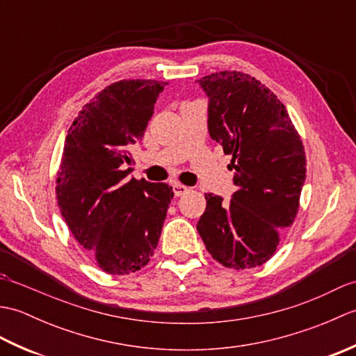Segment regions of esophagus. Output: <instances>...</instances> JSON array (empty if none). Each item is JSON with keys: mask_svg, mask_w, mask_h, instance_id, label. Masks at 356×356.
Wrapping results in <instances>:
<instances>
[{"mask_svg": "<svg viewBox=\"0 0 356 356\" xmlns=\"http://www.w3.org/2000/svg\"><path fill=\"white\" fill-rule=\"evenodd\" d=\"M172 191H174V195H177V197H180V195H184L188 193V188L182 184H174L172 185Z\"/></svg>", "mask_w": 356, "mask_h": 356, "instance_id": "esophagus-1", "label": "esophagus"}]
</instances>
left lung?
Wrapping results in <instances>:
<instances>
[{"mask_svg": "<svg viewBox=\"0 0 356 356\" xmlns=\"http://www.w3.org/2000/svg\"><path fill=\"white\" fill-rule=\"evenodd\" d=\"M208 96V131L231 154L237 191L226 203L205 194L197 231L208 252L226 268L251 269L275 254L297 216L306 180L300 136L278 97L241 72L197 81Z\"/></svg>", "mask_w": 356, "mask_h": 356, "instance_id": "obj_1", "label": "left lung"}]
</instances>
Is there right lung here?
I'll use <instances>...</instances> for the list:
<instances>
[{
	"label": "right lung",
	"instance_id": "right-lung-1",
	"mask_svg": "<svg viewBox=\"0 0 356 356\" xmlns=\"http://www.w3.org/2000/svg\"><path fill=\"white\" fill-rule=\"evenodd\" d=\"M166 82L119 81L73 120L56 179V199L73 237L102 270L127 275L149 261L172 186L127 179L128 153L154 113Z\"/></svg>",
	"mask_w": 356,
	"mask_h": 356
}]
</instances>
